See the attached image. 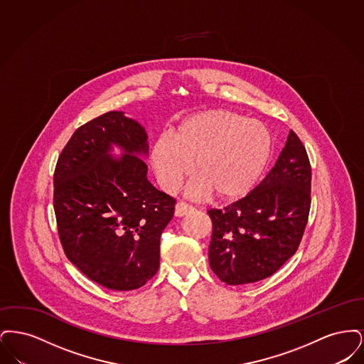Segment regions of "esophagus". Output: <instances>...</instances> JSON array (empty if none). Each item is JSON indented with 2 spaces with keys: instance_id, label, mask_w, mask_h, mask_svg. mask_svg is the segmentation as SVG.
I'll return each mask as SVG.
<instances>
[{
  "instance_id": "34e87169",
  "label": "esophagus",
  "mask_w": 364,
  "mask_h": 364,
  "mask_svg": "<svg viewBox=\"0 0 364 364\" xmlns=\"http://www.w3.org/2000/svg\"><path fill=\"white\" fill-rule=\"evenodd\" d=\"M191 211H193V208L188 205V203H186V202H178L174 206V215L176 217H183V215L188 214Z\"/></svg>"
}]
</instances>
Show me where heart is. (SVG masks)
<instances>
[{
    "mask_svg": "<svg viewBox=\"0 0 364 364\" xmlns=\"http://www.w3.org/2000/svg\"><path fill=\"white\" fill-rule=\"evenodd\" d=\"M272 150L267 128L230 110L215 109L193 114L159 138L151 164L161 186L174 191L192 172L193 196H213L223 202L242 199L258 183Z\"/></svg>",
    "mask_w": 364,
    "mask_h": 364,
    "instance_id": "obj_1",
    "label": "heart"
}]
</instances>
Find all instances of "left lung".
<instances>
[{
	"mask_svg": "<svg viewBox=\"0 0 364 364\" xmlns=\"http://www.w3.org/2000/svg\"><path fill=\"white\" fill-rule=\"evenodd\" d=\"M311 206V165L301 140L289 131L272 171L248 195L210 208L208 262L228 285L273 276L299 248Z\"/></svg>",
	"mask_w": 364,
	"mask_h": 364,
	"instance_id": "1",
	"label": "left lung"
}]
</instances>
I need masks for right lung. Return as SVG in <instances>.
<instances>
[{"mask_svg": "<svg viewBox=\"0 0 364 364\" xmlns=\"http://www.w3.org/2000/svg\"><path fill=\"white\" fill-rule=\"evenodd\" d=\"M123 150L120 160L111 146ZM147 134L122 112L79 127L58 156L53 206L67 258L91 281L132 291L156 276L174 198L147 178Z\"/></svg>", "mask_w": 364, "mask_h": 364, "instance_id": "add662e5", "label": "right lung"}]
</instances>
